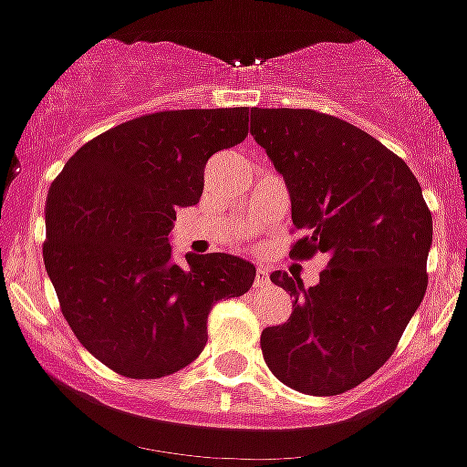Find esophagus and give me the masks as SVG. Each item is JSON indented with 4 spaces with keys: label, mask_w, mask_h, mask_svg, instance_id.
Returning <instances> with one entry per match:
<instances>
[{
    "label": "esophagus",
    "mask_w": 467,
    "mask_h": 467,
    "mask_svg": "<svg viewBox=\"0 0 467 467\" xmlns=\"http://www.w3.org/2000/svg\"><path fill=\"white\" fill-rule=\"evenodd\" d=\"M267 284H270V275H267L265 267H258L256 279H254V285H256V288H263V285H267Z\"/></svg>",
    "instance_id": "34e87169"
}]
</instances>
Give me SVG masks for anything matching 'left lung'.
<instances>
[{
	"instance_id": "8db88e82",
	"label": "left lung",
	"mask_w": 467,
	"mask_h": 467,
	"mask_svg": "<svg viewBox=\"0 0 467 467\" xmlns=\"http://www.w3.org/2000/svg\"><path fill=\"white\" fill-rule=\"evenodd\" d=\"M252 136L290 195V256H327L304 288L285 272L293 313L267 327L261 349L281 384L340 395L375 375L395 352L427 290L431 213L409 165L370 133L308 109H252Z\"/></svg>"
}]
</instances>
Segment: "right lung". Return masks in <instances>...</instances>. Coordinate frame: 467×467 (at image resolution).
Listing matches in <instances>:
<instances>
[{
	"label": "right lung",
	"mask_w": 467,
	"mask_h": 467,
	"mask_svg": "<svg viewBox=\"0 0 467 467\" xmlns=\"http://www.w3.org/2000/svg\"><path fill=\"white\" fill-rule=\"evenodd\" d=\"M249 109L142 115L92 138L45 202V270L78 343L110 370L159 379L204 349L215 302L256 267L232 254L172 258L177 209L195 206L206 161L247 138Z\"/></svg>",
	"instance_id": "add662e5"
}]
</instances>
